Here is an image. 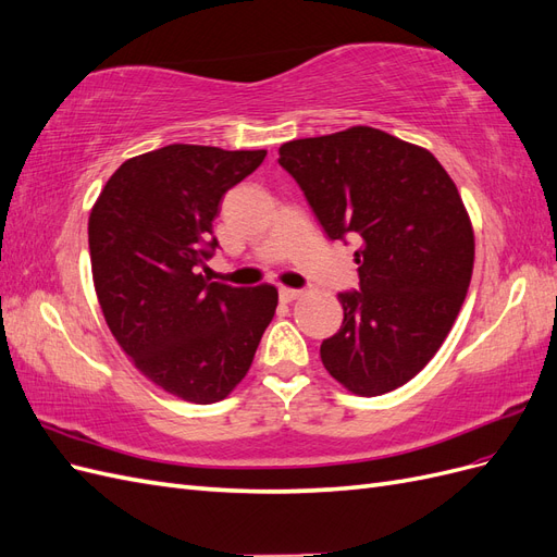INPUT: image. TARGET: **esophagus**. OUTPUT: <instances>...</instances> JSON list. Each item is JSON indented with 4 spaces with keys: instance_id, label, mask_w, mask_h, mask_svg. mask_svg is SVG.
<instances>
[{
    "instance_id": "34e87169",
    "label": "esophagus",
    "mask_w": 557,
    "mask_h": 557,
    "mask_svg": "<svg viewBox=\"0 0 557 557\" xmlns=\"http://www.w3.org/2000/svg\"><path fill=\"white\" fill-rule=\"evenodd\" d=\"M278 295H281L283 301H293V299L301 297V290H297V288H281Z\"/></svg>"
}]
</instances>
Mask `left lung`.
Returning a JSON list of instances; mask_svg holds the SVG:
<instances>
[{"label": "left lung", "mask_w": 557, "mask_h": 557, "mask_svg": "<svg viewBox=\"0 0 557 557\" xmlns=\"http://www.w3.org/2000/svg\"><path fill=\"white\" fill-rule=\"evenodd\" d=\"M330 239H356L360 290L339 293L344 323L320 344L332 379L360 397L411 381L442 348L474 269V230L430 150L374 127L278 148Z\"/></svg>", "instance_id": "obj_1"}]
</instances>
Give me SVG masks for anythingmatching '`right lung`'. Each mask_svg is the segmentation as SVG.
<instances>
[{
  "label": "right lung",
  "mask_w": 557,
  "mask_h": 557,
  "mask_svg": "<svg viewBox=\"0 0 557 557\" xmlns=\"http://www.w3.org/2000/svg\"><path fill=\"white\" fill-rule=\"evenodd\" d=\"M267 150L172 144L125 160L88 221L92 281L115 342L139 372L185 401L213 404L242 383L278 293L199 274L218 248L223 195Z\"/></svg>",
  "instance_id": "add662e5"
}]
</instances>
